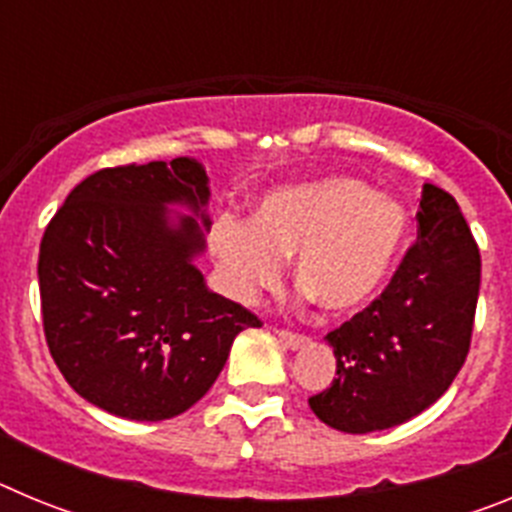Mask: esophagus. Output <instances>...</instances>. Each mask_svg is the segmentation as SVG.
<instances>
[{
    "instance_id": "34e87169",
    "label": "esophagus",
    "mask_w": 512,
    "mask_h": 512,
    "mask_svg": "<svg viewBox=\"0 0 512 512\" xmlns=\"http://www.w3.org/2000/svg\"><path fill=\"white\" fill-rule=\"evenodd\" d=\"M277 338L284 348H289V351H297V348L307 346L305 336H297V333H289V330H277Z\"/></svg>"
}]
</instances>
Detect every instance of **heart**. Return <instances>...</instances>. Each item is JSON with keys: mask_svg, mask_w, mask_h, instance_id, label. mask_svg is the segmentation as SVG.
Returning a JSON list of instances; mask_svg holds the SVG:
<instances>
[{"mask_svg": "<svg viewBox=\"0 0 512 512\" xmlns=\"http://www.w3.org/2000/svg\"><path fill=\"white\" fill-rule=\"evenodd\" d=\"M410 241V210L351 176H323L264 194L246 220H220L210 248L235 302L256 305L277 287L284 259L330 312H356L382 295Z\"/></svg>", "mask_w": 512, "mask_h": 512, "instance_id": "1", "label": "heart"}]
</instances>
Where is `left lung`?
Returning a JSON list of instances; mask_svg holds the SVG:
<instances>
[{
	"instance_id": "1",
	"label": "left lung",
	"mask_w": 512,
	"mask_h": 512,
	"mask_svg": "<svg viewBox=\"0 0 512 512\" xmlns=\"http://www.w3.org/2000/svg\"><path fill=\"white\" fill-rule=\"evenodd\" d=\"M420 241L372 305L325 336L336 356L312 413L343 433L387 431L449 390L469 354L479 248L449 192L423 184Z\"/></svg>"
}]
</instances>
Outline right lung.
Listing matches in <instances>:
<instances>
[{"mask_svg":"<svg viewBox=\"0 0 512 512\" xmlns=\"http://www.w3.org/2000/svg\"><path fill=\"white\" fill-rule=\"evenodd\" d=\"M207 205L205 166L179 156L97 171L45 228V341L66 382L104 413L182 415L215 384L235 336L261 325L197 266Z\"/></svg>","mask_w":512,"mask_h":512,"instance_id":"right-lung-1","label":"right lung"}]
</instances>
